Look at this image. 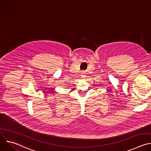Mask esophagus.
Masks as SVG:
<instances>
[{"mask_svg": "<svg viewBox=\"0 0 151 151\" xmlns=\"http://www.w3.org/2000/svg\"><path fill=\"white\" fill-rule=\"evenodd\" d=\"M81 76L82 77V78H85V71H82V72H81Z\"/></svg>", "mask_w": 151, "mask_h": 151, "instance_id": "34e87169", "label": "esophagus"}]
</instances>
